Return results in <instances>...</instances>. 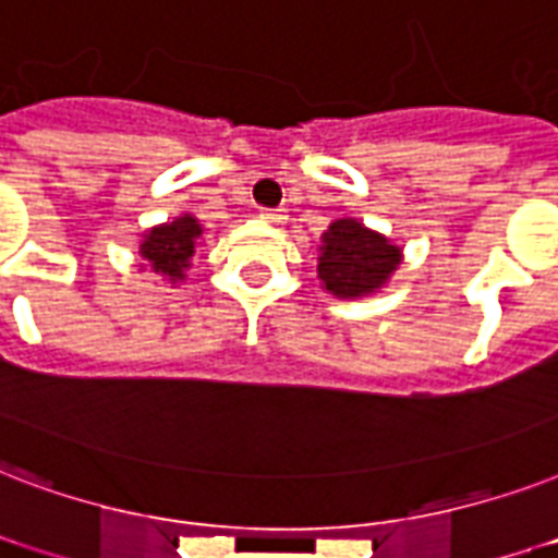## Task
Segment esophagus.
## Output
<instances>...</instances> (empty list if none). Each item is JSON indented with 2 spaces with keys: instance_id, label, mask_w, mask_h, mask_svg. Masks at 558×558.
<instances>
[{
  "instance_id": "esophagus-1",
  "label": "esophagus",
  "mask_w": 558,
  "mask_h": 558,
  "mask_svg": "<svg viewBox=\"0 0 558 558\" xmlns=\"http://www.w3.org/2000/svg\"><path fill=\"white\" fill-rule=\"evenodd\" d=\"M258 218H265L267 223H282L288 215H284V209H258Z\"/></svg>"
}]
</instances>
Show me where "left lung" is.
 I'll list each match as a JSON object with an SVG mask.
<instances>
[{"instance_id":"1","label":"left lung","mask_w":558,"mask_h":558,"mask_svg":"<svg viewBox=\"0 0 558 558\" xmlns=\"http://www.w3.org/2000/svg\"><path fill=\"white\" fill-rule=\"evenodd\" d=\"M401 265V247L361 220L340 218L323 232L319 244V282L338 300H357L381 291Z\"/></svg>"}]
</instances>
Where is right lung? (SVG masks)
<instances>
[{"instance_id":"right-lung-1","label":"right lung","mask_w":558,"mask_h":558,"mask_svg":"<svg viewBox=\"0 0 558 558\" xmlns=\"http://www.w3.org/2000/svg\"><path fill=\"white\" fill-rule=\"evenodd\" d=\"M201 235V220L192 218V215H180V218L159 223V227L142 235L140 256L148 262L154 274L166 276L171 284L183 282Z\"/></svg>"}]
</instances>
